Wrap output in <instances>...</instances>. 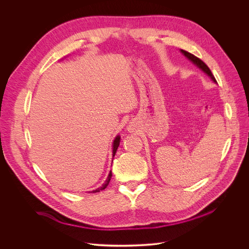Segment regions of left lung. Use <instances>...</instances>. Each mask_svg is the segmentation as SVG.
I'll return each instance as SVG.
<instances>
[{
	"label": "left lung",
	"instance_id": "obj_1",
	"mask_svg": "<svg viewBox=\"0 0 249 249\" xmlns=\"http://www.w3.org/2000/svg\"><path fill=\"white\" fill-rule=\"evenodd\" d=\"M181 51V53L185 56V57H187L193 64H195L199 69H201L203 72L205 73V74H207L212 80H213V82L214 83H217V81H216V79H215V77L213 76V74H212V72H211V70L209 69V67L201 60V59H199L198 57H196V56H194L193 54H191V53H189V52H187V51H185V50H180Z\"/></svg>",
	"mask_w": 249,
	"mask_h": 249
}]
</instances>
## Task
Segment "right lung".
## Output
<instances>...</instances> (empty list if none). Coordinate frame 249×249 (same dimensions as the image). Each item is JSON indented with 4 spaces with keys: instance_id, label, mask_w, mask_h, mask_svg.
<instances>
[{
    "instance_id": "right-lung-1",
    "label": "right lung",
    "mask_w": 249,
    "mask_h": 249,
    "mask_svg": "<svg viewBox=\"0 0 249 249\" xmlns=\"http://www.w3.org/2000/svg\"><path fill=\"white\" fill-rule=\"evenodd\" d=\"M119 144H120V136H117V137L114 139V141H113V152H112V156H113V157H114L115 154H116V151H117V149H118V147H119ZM111 176H112V173H111V171H110L109 174H108V176H107V179L105 180V182L102 184V186L99 187V188H97V189H95V190H92L91 193L99 192V191H101V190H103V189H105L106 187H107V185H108L109 182H110Z\"/></svg>"
}]
</instances>
